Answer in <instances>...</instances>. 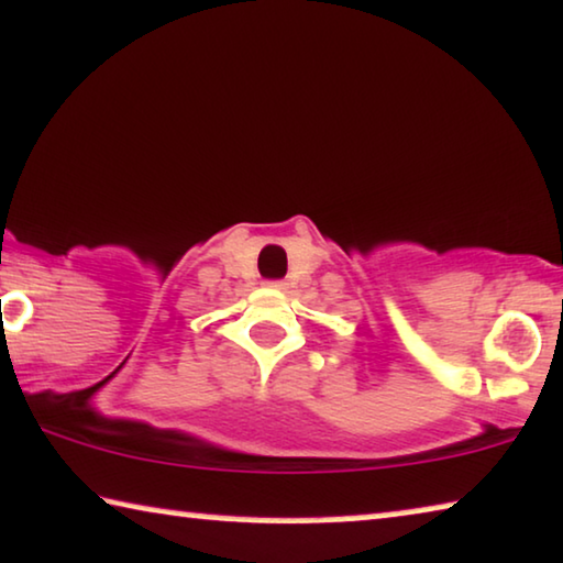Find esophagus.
I'll use <instances>...</instances> for the list:
<instances>
[{
    "mask_svg": "<svg viewBox=\"0 0 563 563\" xmlns=\"http://www.w3.org/2000/svg\"><path fill=\"white\" fill-rule=\"evenodd\" d=\"M268 287L276 289V291H284V289H287V284H284V282H268Z\"/></svg>",
    "mask_w": 563,
    "mask_h": 563,
    "instance_id": "34e87169",
    "label": "esophagus"
}]
</instances>
